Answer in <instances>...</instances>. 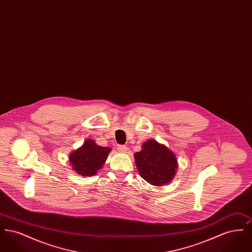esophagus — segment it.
Returning a JSON list of instances; mask_svg holds the SVG:
<instances>
[{
	"instance_id": "34e87169",
	"label": "esophagus",
	"mask_w": 252,
	"mask_h": 252,
	"mask_svg": "<svg viewBox=\"0 0 252 252\" xmlns=\"http://www.w3.org/2000/svg\"><path fill=\"white\" fill-rule=\"evenodd\" d=\"M127 147L126 145H118V151L122 152V153H126L127 151Z\"/></svg>"
}]
</instances>
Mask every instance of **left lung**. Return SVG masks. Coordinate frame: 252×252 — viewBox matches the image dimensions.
<instances>
[{
	"instance_id": "obj_1",
	"label": "left lung",
	"mask_w": 252,
	"mask_h": 252,
	"mask_svg": "<svg viewBox=\"0 0 252 252\" xmlns=\"http://www.w3.org/2000/svg\"><path fill=\"white\" fill-rule=\"evenodd\" d=\"M140 176L155 186L169 184L179 167L175 153L156 140H148L142 144V150L134 154Z\"/></svg>"
}]
</instances>
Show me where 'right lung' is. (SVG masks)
Here are the masks:
<instances>
[{
  "mask_svg": "<svg viewBox=\"0 0 252 252\" xmlns=\"http://www.w3.org/2000/svg\"><path fill=\"white\" fill-rule=\"evenodd\" d=\"M111 148L108 146H100L94 140L88 139L76 150L69 155L70 165L72 170L83 177H92L102 169Z\"/></svg>",
  "mask_w": 252,
  "mask_h": 252,
  "instance_id": "add662e5",
  "label": "right lung"
}]
</instances>
